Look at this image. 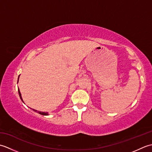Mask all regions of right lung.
Listing matches in <instances>:
<instances>
[{
	"mask_svg": "<svg viewBox=\"0 0 152 152\" xmlns=\"http://www.w3.org/2000/svg\"><path fill=\"white\" fill-rule=\"evenodd\" d=\"M18 80H19V78H18ZM18 92H19V96H20V99H21V101H23V99H22V97H21V93H20V91H19V89H18ZM33 110L34 111V112H38V113H39L40 114H41V115H48V112H39V111H37V110H34V109H33Z\"/></svg>",
	"mask_w": 152,
	"mask_h": 152,
	"instance_id": "right-lung-1",
	"label": "right lung"
}]
</instances>
